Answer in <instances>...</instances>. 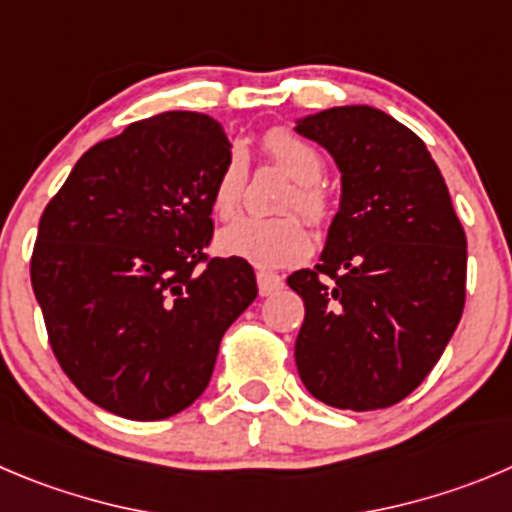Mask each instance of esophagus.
<instances>
[{
	"label": "esophagus",
	"instance_id": "1",
	"mask_svg": "<svg viewBox=\"0 0 512 512\" xmlns=\"http://www.w3.org/2000/svg\"><path fill=\"white\" fill-rule=\"evenodd\" d=\"M283 278L275 275V272H265L260 270L257 272V288H260V295H275L283 290Z\"/></svg>",
	"mask_w": 512,
	"mask_h": 512
}]
</instances>
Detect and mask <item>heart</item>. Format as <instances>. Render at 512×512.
<instances>
[{
    "label": "heart",
    "mask_w": 512,
    "mask_h": 512,
    "mask_svg": "<svg viewBox=\"0 0 512 512\" xmlns=\"http://www.w3.org/2000/svg\"><path fill=\"white\" fill-rule=\"evenodd\" d=\"M262 151L285 176L293 179V189L285 194L283 212H300L315 227L331 224L336 202L321 184L326 159L318 148L290 128H272L262 138ZM247 189V161L240 148H234L219 169L212 186V209L219 222L240 217ZM219 252L257 267H285L300 262L310 252V232L298 214L272 219H240L217 240Z\"/></svg>",
    "instance_id": "heart-1"
}]
</instances>
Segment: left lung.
Here are the masks:
<instances>
[{
  "label": "left lung",
  "instance_id": "1",
  "mask_svg": "<svg viewBox=\"0 0 512 512\" xmlns=\"http://www.w3.org/2000/svg\"><path fill=\"white\" fill-rule=\"evenodd\" d=\"M295 131L326 148L343 181L321 265L288 278L305 305L298 374L328 407H394L462 318L465 229L422 138L384 111L343 105Z\"/></svg>",
  "mask_w": 512,
  "mask_h": 512
}]
</instances>
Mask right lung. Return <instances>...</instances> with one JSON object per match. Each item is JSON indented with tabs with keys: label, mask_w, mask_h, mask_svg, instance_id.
<instances>
[{
	"label": "right lung",
	"mask_w": 512,
	"mask_h": 512,
	"mask_svg": "<svg viewBox=\"0 0 512 512\" xmlns=\"http://www.w3.org/2000/svg\"><path fill=\"white\" fill-rule=\"evenodd\" d=\"M227 156L214 118L161 113L88 148L42 212L30 278L47 341L105 412L159 422L194 404L257 298L250 262L207 252Z\"/></svg>",
	"instance_id": "add662e5"
}]
</instances>
